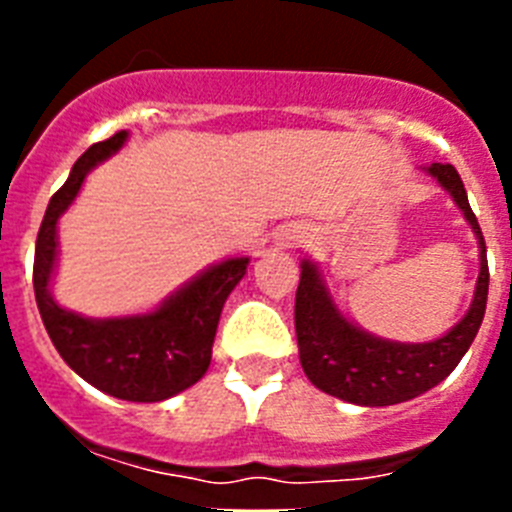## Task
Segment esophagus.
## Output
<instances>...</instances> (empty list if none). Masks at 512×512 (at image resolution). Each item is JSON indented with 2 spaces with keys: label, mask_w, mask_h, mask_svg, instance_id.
Here are the masks:
<instances>
[{
  "label": "esophagus",
  "mask_w": 512,
  "mask_h": 512,
  "mask_svg": "<svg viewBox=\"0 0 512 512\" xmlns=\"http://www.w3.org/2000/svg\"><path fill=\"white\" fill-rule=\"evenodd\" d=\"M295 241H297L295 233H282V238H279V246H292Z\"/></svg>",
  "instance_id": "esophagus-1"
}]
</instances>
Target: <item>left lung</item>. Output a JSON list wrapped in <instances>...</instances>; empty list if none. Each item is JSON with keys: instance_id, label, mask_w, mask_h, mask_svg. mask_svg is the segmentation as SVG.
<instances>
[{"instance_id": "8db88e82", "label": "left lung", "mask_w": 512, "mask_h": 512, "mask_svg": "<svg viewBox=\"0 0 512 512\" xmlns=\"http://www.w3.org/2000/svg\"><path fill=\"white\" fill-rule=\"evenodd\" d=\"M425 171L454 197L477 235L479 277L472 307L446 336L436 341H384L348 323L330 300L318 266L312 261H302L300 287L295 297V330L302 369L318 390L338 400L366 405V408H384L423 395L454 372L485 318L487 289H490L487 246L477 217L469 207L467 189L459 171L451 164H431Z\"/></svg>"}]
</instances>
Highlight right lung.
Returning <instances> with one entry per match:
<instances>
[{
  "mask_svg": "<svg viewBox=\"0 0 512 512\" xmlns=\"http://www.w3.org/2000/svg\"><path fill=\"white\" fill-rule=\"evenodd\" d=\"M125 140L128 133L120 130L87 148L66 184L48 202L35 243V302L53 346L81 379L120 400L161 402L205 377L220 312L246 274L248 259L241 256L210 266L146 315L92 320L56 305L51 274L56 266L58 217L69 210L89 171L120 151Z\"/></svg>",
  "mask_w": 512,
  "mask_h": 512,
  "instance_id": "1",
  "label": "right lung"
}]
</instances>
